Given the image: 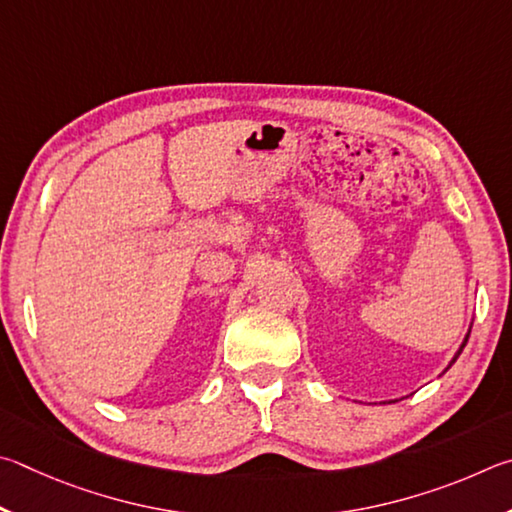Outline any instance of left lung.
<instances>
[{"label":"left lung","instance_id":"left-lung-1","mask_svg":"<svg viewBox=\"0 0 512 512\" xmlns=\"http://www.w3.org/2000/svg\"><path fill=\"white\" fill-rule=\"evenodd\" d=\"M468 337H470V330H468V335H465V339H463V344H461V348H459V353H456V355H454V360L450 362V366H452V364L456 362V357H459V355H461V351H463V348H465V344H468Z\"/></svg>","mask_w":512,"mask_h":512}]
</instances>
